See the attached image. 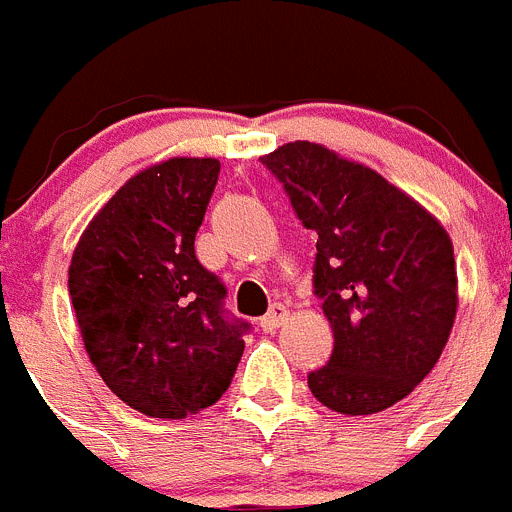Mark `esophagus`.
Listing matches in <instances>:
<instances>
[{"label":"esophagus","instance_id":"34e87169","mask_svg":"<svg viewBox=\"0 0 512 512\" xmlns=\"http://www.w3.org/2000/svg\"><path fill=\"white\" fill-rule=\"evenodd\" d=\"M287 315H289V310L287 307L282 305V302H277V305H271V310L266 312L264 318H261V330H266V333H271V330H277L279 325L284 323V320H287Z\"/></svg>","mask_w":512,"mask_h":512}]
</instances>
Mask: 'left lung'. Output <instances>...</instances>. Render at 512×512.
Segmentation results:
<instances>
[{
  "mask_svg": "<svg viewBox=\"0 0 512 512\" xmlns=\"http://www.w3.org/2000/svg\"><path fill=\"white\" fill-rule=\"evenodd\" d=\"M318 235L312 292L333 354L307 387L325 408H392L436 366L456 318L454 246L436 217L366 166L307 140L261 158Z\"/></svg>",
  "mask_w": 512,
  "mask_h": 512,
  "instance_id": "1",
  "label": "left lung"
}]
</instances>
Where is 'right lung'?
Listing matches in <instances>:
<instances>
[{
  "mask_svg": "<svg viewBox=\"0 0 512 512\" xmlns=\"http://www.w3.org/2000/svg\"><path fill=\"white\" fill-rule=\"evenodd\" d=\"M220 161L171 158L117 189L81 235L69 295L104 384L151 418L215 405L233 382L251 325L197 261L194 238Z\"/></svg>",
  "mask_w": 512,
  "mask_h": 512,
  "instance_id": "obj_1",
  "label": "right lung"
}]
</instances>
